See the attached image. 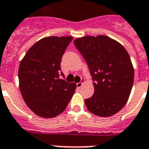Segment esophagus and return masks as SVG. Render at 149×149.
I'll use <instances>...</instances> for the list:
<instances>
[{
	"mask_svg": "<svg viewBox=\"0 0 149 149\" xmlns=\"http://www.w3.org/2000/svg\"><path fill=\"white\" fill-rule=\"evenodd\" d=\"M84 82H85V80L84 79H81V81H80V82H79V83H77V88H81V86H82V85L84 84Z\"/></svg>",
	"mask_w": 149,
	"mask_h": 149,
	"instance_id": "esophagus-1",
	"label": "esophagus"
}]
</instances>
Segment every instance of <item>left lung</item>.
<instances>
[{
	"label": "left lung",
	"instance_id": "1",
	"mask_svg": "<svg viewBox=\"0 0 149 149\" xmlns=\"http://www.w3.org/2000/svg\"><path fill=\"white\" fill-rule=\"evenodd\" d=\"M74 43L94 81V93L85 100L88 110L100 117L115 115L126 104L134 84V69L128 52L106 35L79 38Z\"/></svg>",
	"mask_w": 149,
	"mask_h": 149
}]
</instances>
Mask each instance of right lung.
Returning <instances> with one entry per match:
<instances>
[{"mask_svg": "<svg viewBox=\"0 0 149 149\" xmlns=\"http://www.w3.org/2000/svg\"><path fill=\"white\" fill-rule=\"evenodd\" d=\"M71 36H49L33 45L21 60L19 86L26 104L37 116L54 118L65 110L76 84L60 79V62Z\"/></svg>", "mask_w": 149, "mask_h": 149, "instance_id": "add662e5", "label": "right lung"}]
</instances>
